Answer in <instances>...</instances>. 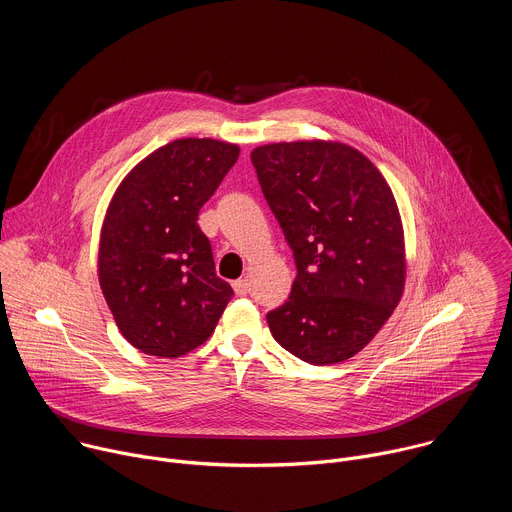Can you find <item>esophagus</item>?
Wrapping results in <instances>:
<instances>
[{
    "instance_id": "1",
    "label": "esophagus",
    "mask_w": 512,
    "mask_h": 512,
    "mask_svg": "<svg viewBox=\"0 0 512 512\" xmlns=\"http://www.w3.org/2000/svg\"><path fill=\"white\" fill-rule=\"evenodd\" d=\"M233 289H235L237 296H247V294H249V283H247V279H237V281H233Z\"/></svg>"
}]
</instances>
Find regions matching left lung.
Here are the masks:
<instances>
[{"label":"left lung","mask_w":512,"mask_h":512,"mask_svg":"<svg viewBox=\"0 0 512 512\" xmlns=\"http://www.w3.org/2000/svg\"><path fill=\"white\" fill-rule=\"evenodd\" d=\"M251 162L298 269L287 302L267 312L269 330L304 362H342L373 340L403 294L393 192L338 141L261 145Z\"/></svg>","instance_id":"left-lung-1"}]
</instances>
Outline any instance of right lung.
Instances as JSON below:
<instances>
[{
  "label": "right lung",
  "mask_w": 512,
  "mask_h": 512,
  "mask_svg": "<svg viewBox=\"0 0 512 512\" xmlns=\"http://www.w3.org/2000/svg\"><path fill=\"white\" fill-rule=\"evenodd\" d=\"M239 160L216 139H176L139 162L105 216L99 281L121 334L141 352L176 358L216 328L233 287L216 277L198 212Z\"/></svg>",
  "instance_id": "add662e5"
}]
</instances>
